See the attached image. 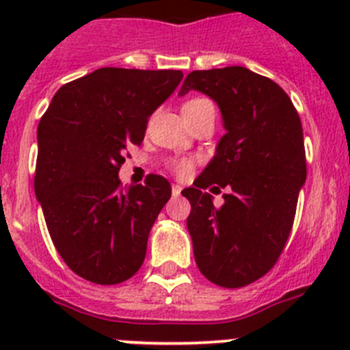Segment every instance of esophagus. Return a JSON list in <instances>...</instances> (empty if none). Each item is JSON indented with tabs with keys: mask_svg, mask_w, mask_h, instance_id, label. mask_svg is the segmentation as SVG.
Returning <instances> with one entry per match:
<instances>
[{
	"mask_svg": "<svg viewBox=\"0 0 350 350\" xmlns=\"http://www.w3.org/2000/svg\"><path fill=\"white\" fill-rule=\"evenodd\" d=\"M172 193H173V196H178V194L182 193V185L180 184H173L172 185Z\"/></svg>",
	"mask_w": 350,
	"mask_h": 350,
	"instance_id": "34e87169",
	"label": "esophagus"
}]
</instances>
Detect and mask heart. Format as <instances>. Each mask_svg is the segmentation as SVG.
<instances>
[{"label": "heart", "mask_w": 350, "mask_h": 350, "mask_svg": "<svg viewBox=\"0 0 350 350\" xmlns=\"http://www.w3.org/2000/svg\"><path fill=\"white\" fill-rule=\"evenodd\" d=\"M203 108H213V105L210 103L205 98H194V100L185 101L184 107H182V113H194L198 110H203ZM172 170L177 175H187L191 172V161L187 159H177L170 163Z\"/></svg>", "instance_id": "heart-1"}]
</instances>
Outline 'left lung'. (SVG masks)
<instances>
[{"mask_svg":"<svg viewBox=\"0 0 350 350\" xmlns=\"http://www.w3.org/2000/svg\"><path fill=\"white\" fill-rule=\"evenodd\" d=\"M189 91L217 103L226 129L198 184L182 191L194 259L210 282L243 287L270 271L289 238L307 180L301 120L280 85L243 66L193 71L178 96ZM212 183L232 189L219 209L201 191Z\"/></svg>","mask_w":350,"mask_h":350,"instance_id":"obj_1","label":"left lung"}]
</instances>
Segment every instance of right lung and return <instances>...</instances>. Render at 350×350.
<instances>
[{"mask_svg":"<svg viewBox=\"0 0 350 350\" xmlns=\"http://www.w3.org/2000/svg\"><path fill=\"white\" fill-rule=\"evenodd\" d=\"M178 70L100 68L55 92L38 124L35 194L68 267L112 286L140 270L148 233L172 196L161 175L120 187L128 145L180 83Z\"/></svg>","mask_w":350,"mask_h":350,"instance_id":"1","label":"right lung"}]
</instances>
